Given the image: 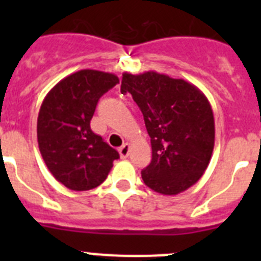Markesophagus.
Returning <instances> with one entry per match:
<instances>
[{"mask_svg": "<svg viewBox=\"0 0 261 261\" xmlns=\"http://www.w3.org/2000/svg\"><path fill=\"white\" fill-rule=\"evenodd\" d=\"M129 151H130V145L129 144H124L123 146L119 149V153L121 158H126L129 155Z\"/></svg>", "mask_w": 261, "mask_h": 261, "instance_id": "esophagus-1", "label": "esophagus"}]
</instances>
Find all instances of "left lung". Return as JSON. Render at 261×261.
<instances>
[{
  "instance_id": "1",
  "label": "left lung",
  "mask_w": 261,
  "mask_h": 261,
  "mask_svg": "<svg viewBox=\"0 0 261 261\" xmlns=\"http://www.w3.org/2000/svg\"><path fill=\"white\" fill-rule=\"evenodd\" d=\"M121 94L130 93L150 136L151 162L144 183L161 195H177L199 181L214 147V116L208 98L181 78L154 70L123 73Z\"/></svg>"
}]
</instances>
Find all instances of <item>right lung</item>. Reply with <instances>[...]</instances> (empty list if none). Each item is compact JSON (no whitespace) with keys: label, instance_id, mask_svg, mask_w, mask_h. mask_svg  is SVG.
<instances>
[{"label":"right lung","instance_id":"1","mask_svg":"<svg viewBox=\"0 0 261 261\" xmlns=\"http://www.w3.org/2000/svg\"><path fill=\"white\" fill-rule=\"evenodd\" d=\"M117 75L84 69L61 80L41 103L38 144L53 177L71 191H89L107 179L119 153L90 128L99 98Z\"/></svg>","mask_w":261,"mask_h":261}]
</instances>
